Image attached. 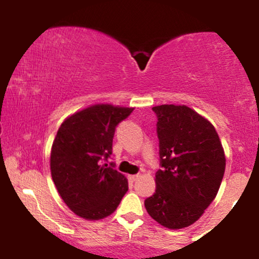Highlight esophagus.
Returning a JSON list of instances; mask_svg holds the SVG:
<instances>
[{
  "label": "esophagus",
  "mask_w": 259,
  "mask_h": 259,
  "mask_svg": "<svg viewBox=\"0 0 259 259\" xmlns=\"http://www.w3.org/2000/svg\"><path fill=\"white\" fill-rule=\"evenodd\" d=\"M140 178V174H136V175H129V180L134 183V181H136Z\"/></svg>",
  "instance_id": "1"
}]
</instances>
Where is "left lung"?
I'll return each mask as SVG.
<instances>
[{
    "mask_svg": "<svg viewBox=\"0 0 259 259\" xmlns=\"http://www.w3.org/2000/svg\"><path fill=\"white\" fill-rule=\"evenodd\" d=\"M160 168L156 191L145 200L147 213L168 229L194 224L215 198L225 154L214 126L187 106L153 107Z\"/></svg>",
    "mask_w": 259,
    "mask_h": 259,
    "instance_id": "8db88e82",
    "label": "left lung"
}]
</instances>
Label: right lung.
<instances>
[{"mask_svg": "<svg viewBox=\"0 0 259 259\" xmlns=\"http://www.w3.org/2000/svg\"><path fill=\"white\" fill-rule=\"evenodd\" d=\"M134 108L102 103L68 117L51 150V175L62 200L76 215L99 221L111 215L127 191V180L103 163L112 154L115 127Z\"/></svg>", "mask_w": 259, "mask_h": 259, "instance_id": "right-lung-1", "label": "right lung"}]
</instances>
